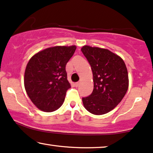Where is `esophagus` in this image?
Returning <instances> with one entry per match:
<instances>
[{"instance_id": "obj_1", "label": "esophagus", "mask_w": 153, "mask_h": 153, "mask_svg": "<svg viewBox=\"0 0 153 153\" xmlns=\"http://www.w3.org/2000/svg\"><path fill=\"white\" fill-rule=\"evenodd\" d=\"M75 87H78L79 86V85H80V82H76V83H75Z\"/></svg>"}]
</instances>
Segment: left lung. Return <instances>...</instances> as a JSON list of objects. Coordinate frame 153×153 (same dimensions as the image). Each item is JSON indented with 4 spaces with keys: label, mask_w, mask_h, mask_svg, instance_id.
Segmentation results:
<instances>
[{
    "label": "left lung",
    "mask_w": 153,
    "mask_h": 153,
    "mask_svg": "<svg viewBox=\"0 0 153 153\" xmlns=\"http://www.w3.org/2000/svg\"><path fill=\"white\" fill-rule=\"evenodd\" d=\"M81 51L90 64L94 89L82 98L86 110L94 115H103L114 109L125 97L129 87L126 65L117 54L106 49L85 45Z\"/></svg>",
    "instance_id": "8db88e82"
}]
</instances>
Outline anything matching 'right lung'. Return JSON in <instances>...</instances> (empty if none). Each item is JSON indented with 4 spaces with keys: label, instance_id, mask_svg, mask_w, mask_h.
<instances>
[{
    "label": "right lung",
    "instance_id": "obj_1",
    "mask_svg": "<svg viewBox=\"0 0 153 153\" xmlns=\"http://www.w3.org/2000/svg\"><path fill=\"white\" fill-rule=\"evenodd\" d=\"M76 46H56L40 51L30 58L24 73V87L38 108L52 112L64 103L71 87L66 65Z\"/></svg>",
    "mask_w": 153,
    "mask_h": 153
}]
</instances>
